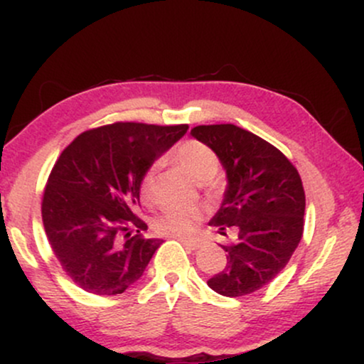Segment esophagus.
Masks as SVG:
<instances>
[{
	"instance_id": "34e87169",
	"label": "esophagus",
	"mask_w": 364,
	"mask_h": 364,
	"mask_svg": "<svg viewBox=\"0 0 364 364\" xmlns=\"http://www.w3.org/2000/svg\"><path fill=\"white\" fill-rule=\"evenodd\" d=\"M176 240H178L179 243H181L183 246H186L188 250H196V248H200V241H196V240H188V237H176Z\"/></svg>"
}]
</instances>
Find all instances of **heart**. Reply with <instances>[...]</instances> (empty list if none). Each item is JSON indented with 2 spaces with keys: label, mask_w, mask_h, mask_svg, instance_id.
Wrapping results in <instances>:
<instances>
[{
  "label": "heart",
  "mask_w": 364,
  "mask_h": 364,
  "mask_svg": "<svg viewBox=\"0 0 364 364\" xmlns=\"http://www.w3.org/2000/svg\"><path fill=\"white\" fill-rule=\"evenodd\" d=\"M176 164L185 171V174L196 185H203L214 179L219 173L220 162L217 154L208 145L198 140H186L178 145L173 152ZM154 181V169H149L141 181V195L149 196ZM200 214L193 208L186 210H168L156 219V231L159 235L185 237L193 235L198 225Z\"/></svg>",
  "instance_id": "heart-1"
}]
</instances>
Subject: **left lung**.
I'll use <instances>...</instances> for the list:
<instances>
[{
    "instance_id": "1",
    "label": "left lung",
    "mask_w": 364,
    "mask_h": 364,
    "mask_svg": "<svg viewBox=\"0 0 364 364\" xmlns=\"http://www.w3.org/2000/svg\"><path fill=\"white\" fill-rule=\"evenodd\" d=\"M191 135L214 150L228 176L223 205L208 224L224 236L229 228L237 231L223 245L225 269L207 284L229 298L252 294L272 282L301 241V178L281 150L236 124H200Z\"/></svg>"
}]
</instances>
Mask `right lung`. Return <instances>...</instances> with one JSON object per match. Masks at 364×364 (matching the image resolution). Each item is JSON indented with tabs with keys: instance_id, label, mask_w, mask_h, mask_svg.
<instances>
[{
	"instance_id": "1",
	"label": "right lung",
	"mask_w": 364,
	"mask_h": 364,
	"mask_svg": "<svg viewBox=\"0 0 364 364\" xmlns=\"http://www.w3.org/2000/svg\"><path fill=\"white\" fill-rule=\"evenodd\" d=\"M188 124L114 123L80 133L58 157L43 196V223L58 262L83 291L116 296L144 275L162 245L144 237L140 185ZM136 235H132V231Z\"/></svg>"
}]
</instances>
